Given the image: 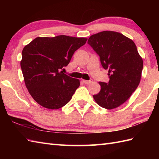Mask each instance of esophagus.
Here are the masks:
<instances>
[{"instance_id": "1", "label": "esophagus", "mask_w": 159, "mask_h": 159, "mask_svg": "<svg viewBox=\"0 0 159 159\" xmlns=\"http://www.w3.org/2000/svg\"><path fill=\"white\" fill-rule=\"evenodd\" d=\"M83 82L85 83V84H86V85H89V84H91L92 83V82H93V80L92 79H91V80H83Z\"/></svg>"}]
</instances>
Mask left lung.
<instances>
[{
    "label": "left lung",
    "mask_w": 159,
    "mask_h": 159,
    "mask_svg": "<svg viewBox=\"0 0 159 159\" xmlns=\"http://www.w3.org/2000/svg\"><path fill=\"white\" fill-rule=\"evenodd\" d=\"M87 43L99 55L103 68L109 70V81L99 83L101 89L93 98L104 109L117 108L139 85L143 59L133 40L120 33L100 32L90 36Z\"/></svg>",
    "instance_id": "1"
}]
</instances>
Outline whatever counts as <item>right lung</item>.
Instances as JSON below:
<instances>
[{"instance_id":"add662e5","label":"right lung","mask_w":159,"mask_h":159,"mask_svg":"<svg viewBox=\"0 0 159 159\" xmlns=\"http://www.w3.org/2000/svg\"><path fill=\"white\" fill-rule=\"evenodd\" d=\"M87 39L58 35L38 37L25 46L20 61L24 80L37 102L48 109H58L70 102L80 80L60 71L68 65L73 54Z\"/></svg>"}]
</instances>
